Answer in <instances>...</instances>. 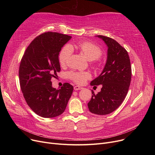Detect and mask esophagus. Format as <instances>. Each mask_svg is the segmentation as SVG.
I'll return each instance as SVG.
<instances>
[{
  "instance_id": "34e87169",
  "label": "esophagus",
  "mask_w": 155,
  "mask_h": 155,
  "mask_svg": "<svg viewBox=\"0 0 155 155\" xmlns=\"http://www.w3.org/2000/svg\"><path fill=\"white\" fill-rule=\"evenodd\" d=\"M81 89H83V88L80 87V86H75L74 87V90L75 91H78V90H81Z\"/></svg>"
}]
</instances>
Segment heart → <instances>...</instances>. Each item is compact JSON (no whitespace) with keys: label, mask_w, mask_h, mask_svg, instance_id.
<instances>
[{"label":"heart","mask_w":155,"mask_h":155,"mask_svg":"<svg viewBox=\"0 0 155 155\" xmlns=\"http://www.w3.org/2000/svg\"><path fill=\"white\" fill-rule=\"evenodd\" d=\"M85 58L88 61H94L102 56V51L101 49L93 43L84 41L75 45ZM72 54V46L70 45L65 46L60 53L59 62L61 66L66 64L70 59ZM68 78L75 83L82 85L86 81L91 78V74L88 71H71L68 73Z\"/></svg>","instance_id":"b5f03b06"}]
</instances>
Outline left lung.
<instances>
[{
  "instance_id": "left-lung-1",
  "label": "left lung",
  "mask_w": 155,
  "mask_h": 155,
  "mask_svg": "<svg viewBox=\"0 0 155 155\" xmlns=\"http://www.w3.org/2000/svg\"><path fill=\"white\" fill-rule=\"evenodd\" d=\"M97 36L106 44L107 58L101 75L91 83L92 86L102 85V87L96 95L92 91L88 107L95 114L107 115L117 109L124 100L131 80V67L127 51L116 40Z\"/></svg>"
}]
</instances>
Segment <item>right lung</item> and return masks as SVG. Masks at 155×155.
Wrapping results in <instances>:
<instances>
[{"label":"right lung","instance_id":"right-lung-1","mask_svg":"<svg viewBox=\"0 0 155 155\" xmlns=\"http://www.w3.org/2000/svg\"><path fill=\"white\" fill-rule=\"evenodd\" d=\"M71 38L58 32H45L29 44L21 59L19 78L23 96L29 107L41 117L61 115L72 94L73 87L70 84L56 89L51 81L60 71L58 56Z\"/></svg>","mask_w":155,"mask_h":155}]
</instances>
